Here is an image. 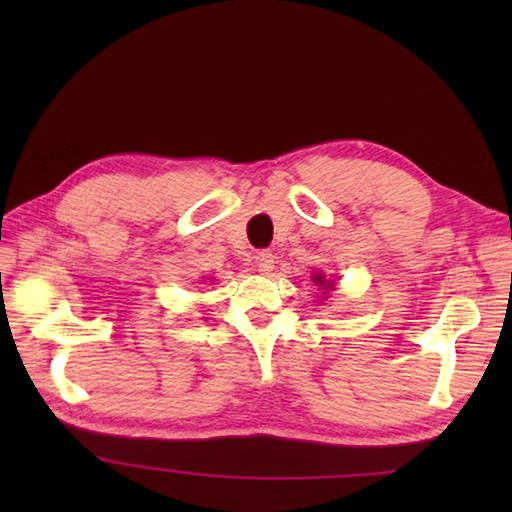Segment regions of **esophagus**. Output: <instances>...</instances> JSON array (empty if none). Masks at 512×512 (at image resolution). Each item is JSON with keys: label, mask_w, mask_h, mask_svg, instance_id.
<instances>
[{"label": "esophagus", "mask_w": 512, "mask_h": 512, "mask_svg": "<svg viewBox=\"0 0 512 512\" xmlns=\"http://www.w3.org/2000/svg\"><path fill=\"white\" fill-rule=\"evenodd\" d=\"M257 268L262 275H270V270L275 268V255L273 250H259L257 253Z\"/></svg>", "instance_id": "1"}]
</instances>
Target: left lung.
Returning a JSON list of instances; mask_svg holds the SVG:
<instances>
[{
	"instance_id": "obj_1",
	"label": "left lung",
	"mask_w": 512,
	"mask_h": 512,
	"mask_svg": "<svg viewBox=\"0 0 512 512\" xmlns=\"http://www.w3.org/2000/svg\"><path fill=\"white\" fill-rule=\"evenodd\" d=\"M312 281H314V284H317V286H323V290H332V288H334L332 281H328L323 275H314Z\"/></svg>"
}]
</instances>
